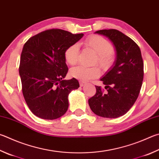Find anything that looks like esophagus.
Instances as JSON below:
<instances>
[{
	"label": "esophagus",
	"mask_w": 159,
	"mask_h": 159,
	"mask_svg": "<svg viewBox=\"0 0 159 159\" xmlns=\"http://www.w3.org/2000/svg\"><path fill=\"white\" fill-rule=\"evenodd\" d=\"M85 84H86L85 82L80 81V87H83V86H84Z\"/></svg>",
	"instance_id": "esophagus-1"
}]
</instances>
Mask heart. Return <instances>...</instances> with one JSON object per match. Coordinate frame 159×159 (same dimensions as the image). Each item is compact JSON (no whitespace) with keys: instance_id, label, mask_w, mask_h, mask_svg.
Returning <instances> with one entry per match:
<instances>
[{"instance_id":"b5f03b06","label":"heart","mask_w":159,"mask_h":159,"mask_svg":"<svg viewBox=\"0 0 159 159\" xmlns=\"http://www.w3.org/2000/svg\"><path fill=\"white\" fill-rule=\"evenodd\" d=\"M85 46L92 48L97 55L95 63L103 68H107L113 61L112 53L114 48L111 43L107 39L99 35H92L88 37L84 42ZM79 53V47L77 44H73L66 48L64 56L66 62L70 65L76 64ZM70 74L72 78L81 81H86L92 79H95L100 76L101 71L97 67H86L83 66H77L71 68Z\"/></svg>"}]
</instances>
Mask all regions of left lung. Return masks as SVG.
Listing matches in <instances>:
<instances>
[{"label":"left lung","instance_id":"8db88e82","mask_svg":"<svg viewBox=\"0 0 159 159\" xmlns=\"http://www.w3.org/2000/svg\"><path fill=\"white\" fill-rule=\"evenodd\" d=\"M111 41L116 53L115 62L102 79L107 89L103 93L96 86L97 92L88 100L92 112L100 117L117 118L127 112L136 101L142 86L144 65L141 51L134 40L115 29L101 30Z\"/></svg>","mask_w":159,"mask_h":159}]
</instances>
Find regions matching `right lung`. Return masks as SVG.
I'll return each instance as SVG.
<instances>
[{
  "label": "right lung",
  "instance_id": "right-lung-1",
  "mask_svg": "<svg viewBox=\"0 0 159 159\" xmlns=\"http://www.w3.org/2000/svg\"><path fill=\"white\" fill-rule=\"evenodd\" d=\"M83 36L51 29L30 37L24 44L19 65L22 92L37 117L56 120L67 112L69 94L79 88V83L74 78L64 79L68 71L64 53Z\"/></svg>",
  "mask_w": 159,
  "mask_h": 159
}]
</instances>
